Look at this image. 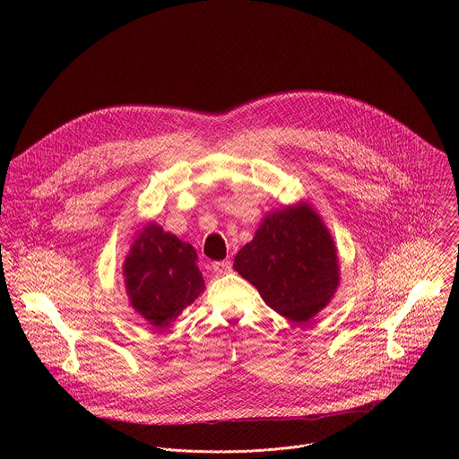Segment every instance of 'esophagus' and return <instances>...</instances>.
<instances>
[{
  "instance_id": "1",
  "label": "esophagus",
  "mask_w": 459,
  "mask_h": 459,
  "mask_svg": "<svg viewBox=\"0 0 459 459\" xmlns=\"http://www.w3.org/2000/svg\"><path fill=\"white\" fill-rule=\"evenodd\" d=\"M212 268L215 273H228V272H231V262L224 260V262L212 263Z\"/></svg>"
}]
</instances>
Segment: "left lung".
<instances>
[{"label": "left lung", "mask_w": 459, "mask_h": 459, "mask_svg": "<svg viewBox=\"0 0 459 459\" xmlns=\"http://www.w3.org/2000/svg\"><path fill=\"white\" fill-rule=\"evenodd\" d=\"M233 268L268 307L295 324L309 322L328 306L341 279L333 238L306 201L270 212Z\"/></svg>", "instance_id": "1"}]
</instances>
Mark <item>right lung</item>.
I'll return each instance as SVG.
<instances>
[{
	"label": "right lung",
	"instance_id": "right-lung-1",
	"mask_svg": "<svg viewBox=\"0 0 459 459\" xmlns=\"http://www.w3.org/2000/svg\"><path fill=\"white\" fill-rule=\"evenodd\" d=\"M124 277L132 309L155 328L168 327L204 290L195 247L155 222L135 235Z\"/></svg>",
	"mask_w": 459,
	"mask_h": 459
}]
</instances>
